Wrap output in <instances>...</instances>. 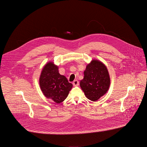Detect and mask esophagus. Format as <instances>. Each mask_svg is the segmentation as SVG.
Returning <instances> with one entry per match:
<instances>
[{"instance_id":"obj_1","label":"esophagus","mask_w":147,"mask_h":147,"mask_svg":"<svg viewBox=\"0 0 147 147\" xmlns=\"http://www.w3.org/2000/svg\"><path fill=\"white\" fill-rule=\"evenodd\" d=\"M73 85L74 86H78L79 85V82L77 80H74L73 82Z\"/></svg>"}]
</instances>
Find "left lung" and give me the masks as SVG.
<instances>
[{
  "mask_svg": "<svg viewBox=\"0 0 147 147\" xmlns=\"http://www.w3.org/2000/svg\"><path fill=\"white\" fill-rule=\"evenodd\" d=\"M80 86L86 98L96 101L109 89L110 78L108 70L104 63L94 59L87 65Z\"/></svg>",
  "mask_w": 147,
  "mask_h": 147,
  "instance_id": "obj_1",
  "label": "left lung"
}]
</instances>
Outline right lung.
Wrapping results in <instances>:
<instances>
[{
    "instance_id": "right-lung-1",
    "label": "right lung",
    "mask_w": 147,
    "mask_h": 147,
    "mask_svg": "<svg viewBox=\"0 0 147 147\" xmlns=\"http://www.w3.org/2000/svg\"><path fill=\"white\" fill-rule=\"evenodd\" d=\"M39 83L43 95L57 104L67 98L73 85L66 77L58 72V67L53 62L47 63L42 69Z\"/></svg>"
}]
</instances>
